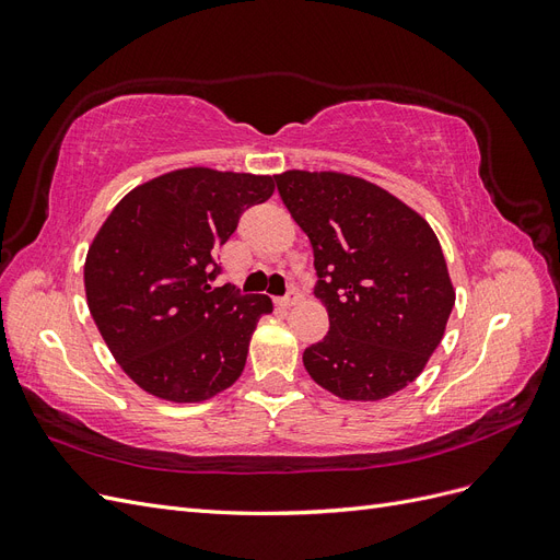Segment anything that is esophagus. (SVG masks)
<instances>
[{
	"instance_id": "obj_1",
	"label": "esophagus",
	"mask_w": 560,
	"mask_h": 560,
	"mask_svg": "<svg viewBox=\"0 0 560 560\" xmlns=\"http://www.w3.org/2000/svg\"><path fill=\"white\" fill-rule=\"evenodd\" d=\"M299 299H301V294H299L296 290H292V292L287 294L284 299H280V306H284V308H292V306H296Z\"/></svg>"
}]
</instances>
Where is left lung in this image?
Segmentation results:
<instances>
[{"label": "left lung", "mask_w": 560, "mask_h": 560, "mask_svg": "<svg viewBox=\"0 0 560 560\" xmlns=\"http://www.w3.org/2000/svg\"><path fill=\"white\" fill-rule=\"evenodd\" d=\"M276 184L313 245L315 296L329 313V331L306 348L303 366L348 401L399 393L442 343L455 303L432 226L354 175L287 171Z\"/></svg>", "instance_id": "left-lung-1"}]
</instances>
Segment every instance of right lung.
Instances as JSON below:
<instances>
[{
	"label": "right lung",
	"mask_w": 560,
	"mask_h": 560,
	"mask_svg": "<svg viewBox=\"0 0 560 560\" xmlns=\"http://www.w3.org/2000/svg\"><path fill=\"white\" fill-rule=\"evenodd\" d=\"M276 177L179 167L126 194L83 264L89 311L114 360L144 393L212 399L241 378L266 294L210 287L212 257Z\"/></svg>",
	"instance_id": "1"
}]
</instances>
